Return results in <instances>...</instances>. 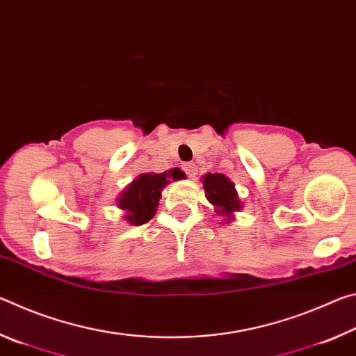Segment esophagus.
Masks as SVG:
<instances>
[{"mask_svg": "<svg viewBox=\"0 0 356 356\" xmlns=\"http://www.w3.org/2000/svg\"><path fill=\"white\" fill-rule=\"evenodd\" d=\"M184 171L186 172V176H188L190 179H193L197 174V168L195 163H185L184 165Z\"/></svg>", "mask_w": 356, "mask_h": 356, "instance_id": "esophagus-1", "label": "esophagus"}]
</instances>
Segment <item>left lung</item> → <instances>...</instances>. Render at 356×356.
<instances>
[{"mask_svg": "<svg viewBox=\"0 0 356 356\" xmlns=\"http://www.w3.org/2000/svg\"><path fill=\"white\" fill-rule=\"evenodd\" d=\"M204 191L209 202L215 207V212L225 216L226 221L234 220V213L242 209V202L238 200L237 190L234 182H231L225 174H206L202 177Z\"/></svg>", "mask_w": 356, "mask_h": 356, "instance_id": "left-lung-1", "label": "left lung"}]
</instances>
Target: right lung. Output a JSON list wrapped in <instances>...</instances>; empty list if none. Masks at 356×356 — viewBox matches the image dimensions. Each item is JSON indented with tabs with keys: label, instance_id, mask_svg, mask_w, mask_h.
Listing matches in <instances>:
<instances>
[{
	"label": "right lung",
	"instance_id": "1",
	"mask_svg": "<svg viewBox=\"0 0 356 356\" xmlns=\"http://www.w3.org/2000/svg\"><path fill=\"white\" fill-rule=\"evenodd\" d=\"M185 174L179 168L155 174L146 172L138 176L118 197V207L124 210V218L134 226H140L154 218L161 190L171 180L184 179Z\"/></svg>",
	"mask_w": 356,
	"mask_h": 356
}]
</instances>
